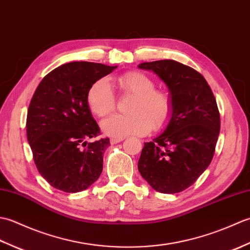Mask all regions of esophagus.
<instances>
[{"label": "esophagus", "mask_w": 250, "mask_h": 250, "mask_svg": "<svg viewBox=\"0 0 250 250\" xmlns=\"http://www.w3.org/2000/svg\"><path fill=\"white\" fill-rule=\"evenodd\" d=\"M125 139H122V137H113V139H110V144H118V143L122 142Z\"/></svg>", "instance_id": "34e87169"}]
</instances>
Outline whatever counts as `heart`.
<instances>
[{
	"label": "heart",
	"instance_id": "b5f03b06",
	"mask_svg": "<svg viewBox=\"0 0 250 250\" xmlns=\"http://www.w3.org/2000/svg\"><path fill=\"white\" fill-rule=\"evenodd\" d=\"M125 94L133 95L129 115L114 114L102 121L105 134L113 137L144 135L151 130L164 128L173 114V100L166 90L156 89L153 79L142 72H128L117 79ZM90 110L98 117H104L115 109L116 99L106 78L95 81L87 92Z\"/></svg>",
	"mask_w": 250,
	"mask_h": 250
}]
</instances>
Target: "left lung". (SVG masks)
Masks as SVG:
<instances>
[{"label":"left lung","mask_w":250,"mask_h":250,"mask_svg":"<svg viewBox=\"0 0 250 250\" xmlns=\"http://www.w3.org/2000/svg\"><path fill=\"white\" fill-rule=\"evenodd\" d=\"M167 83L173 114L167 129L144 144L139 171L161 193H177L195 183L214 157L220 115L209 84L199 72L175 60L144 62Z\"/></svg>","instance_id":"obj_1"}]
</instances>
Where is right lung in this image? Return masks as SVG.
Instances as JSON below:
<instances>
[{
	"mask_svg": "<svg viewBox=\"0 0 250 250\" xmlns=\"http://www.w3.org/2000/svg\"><path fill=\"white\" fill-rule=\"evenodd\" d=\"M117 66L70 62L52 70L36 88L26 116V136L40 174L68 193L86 190L103 169L109 139L100 135L87 103V92Z\"/></svg>",
	"mask_w": 250,
	"mask_h": 250,
	"instance_id": "1",
	"label": "right lung"
}]
</instances>
